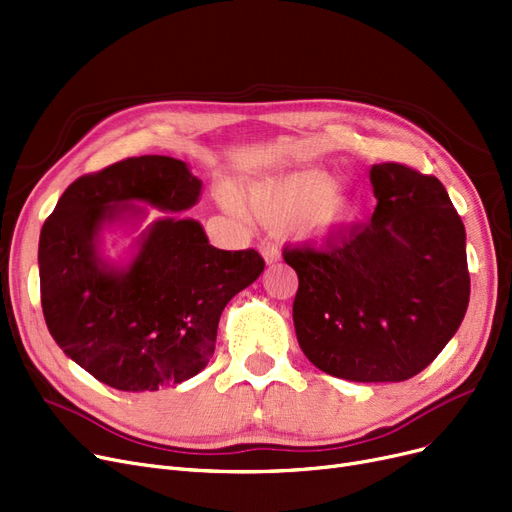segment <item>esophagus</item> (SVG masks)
Masks as SVG:
<instances>
[{
    "label": "esophagus",
    "mask_w": 512,
    "mask_h": 512,
    "mask_svg": "<svg viewBox=\"0 0 512 512\" xmlns=\"http://www.w3.org/2000/svg\"><path fill=\"white\" fill-rule=\"evenodd\" d=\"M261 255H263V261L268 263V265L280 261V251L274 247V244H263V247H261Z\"/></svg>",
    "instance_id": "esophagus-1"
}]
</instances>
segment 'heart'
Returning a JSON list of instances; mask_svg holds the SVG:
<instances>
[{
    "instance_id": "1",
    "label": "heart",
    "mask_w": 512,
    "mask_h": 512,
    "mask_svg": "<svg viewBox=\"0 0 512 512\" xmlns=\"http://www.w3.org/2000/svg\"><path fill=\"white\" fill-rule=\"evenodd\" d=\"M219 203L236 219L249 215L270 228H293L299 238L322 244L343 230L353 217L351 196L332 186V177L318 169L261 177L240 192L226 186Z\"/></svg>"
}]
</instances>
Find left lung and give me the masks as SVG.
<instances>
[{
    "label": "left lung",
    "instance_id": "obj_1",
    "mask_svg": "<svg viewBox=\"0 0 512 512\" xmlns=\"http://www.w3.org/2000/svg\"><path fill=\"white\" fill-rule=\"evenodd\" d=\"M372 219L328 251H284L299 276L293 322L305 358L355 383H399L425 370L469 307L466 232L433 175L370 167Z\"/></svg>",
    "mask_w": 512,
    "mask_h": 512
}]
</instances>
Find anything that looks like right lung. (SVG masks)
Here are the masks:
<instances>
[{
	"instance_id": "add662e5",
	"label": "right lung",
	"mask_w": 512,
	"mask_h": 512,
	"mask_svg": "<svg viewBox=\"0 0 512 512\" xmlns=\"http://www.w3.org/2000/svg\"><path fill=\"white\" fill-rule=\"evenodd\" d=\"M201 192L188 163L150 154L79 177L43 224L48 330L100 383L140 393L192 379L213 355L221 311L261 276L257 251L215 249L201 221L175 215ZM144 204L166 215L141 231ZM110 231L137 235L119 258L105 251Z\"/></svg>"
}]
</instances>
